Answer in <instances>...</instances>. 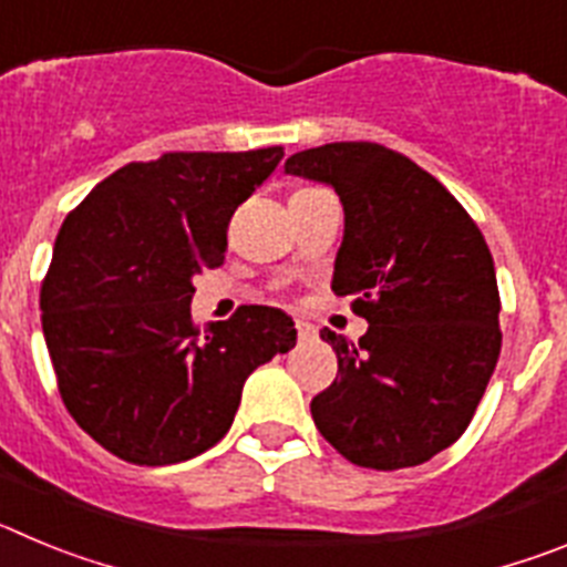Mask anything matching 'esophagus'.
<instances>
[{
	"label": "esophagus",
	"instance_id": "obj_1",
	"mask_svg": "<svg viewBox=\"0 0 567 567\" xmlns=\"http://www.w3.org/2000/svg\"><path fill=\"white\" fill-rule=\"evenodd\" d=\"M295 327H298V338L300 340H309L315 334L312 323H307V320H295Z\"/></svg>",
	"mask_w": 567,
	"mask_h": 567
}]
</instances>
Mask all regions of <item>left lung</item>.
Instances as JSON below:
<instances>
[{
    "mask_svg": "<svg viewBox=\"0 0 567 567\" xmlns=\"http://www.w3.org/2000/svg\"><path fill=\"white\" fill-rule=\"evenodd\" d=\"M284 169L340 195L332 289L369 320L358 343L320 332L338 378L312 398L315 425L363 468L425 463L468 429L497 365L488 244L434 175L380 144H323L289 155Z\"/></svg>",
    "mask_w": 567,
    "mask_h": 567,
    "instance_id": "left-lung-1",
    "label": "left lung"
}]
</instances>
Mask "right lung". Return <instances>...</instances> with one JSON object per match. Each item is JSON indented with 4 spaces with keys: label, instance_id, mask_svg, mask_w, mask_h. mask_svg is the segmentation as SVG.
<instances>
[{
    "label": "right lung",
    "instance_id": "1",
    "mask_svg": "<svg viewBox=\"0 0 567 567\" xmlns=\"http://www.w3.org/2000/svg\"><path fill=\"white\" fill-rule=\"evenodd\" d=\"M284 147L164 153L115 169L64 218L39 309L59 394L110 454L173 465L233 425L249 374L298 340L287 312L240 307L198 332L193 278L221 267L235 209Z\"/></svg>",
    "mask_w": 567,
    "mask_h": 567
}]
</instances>
